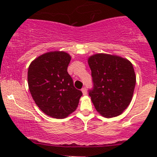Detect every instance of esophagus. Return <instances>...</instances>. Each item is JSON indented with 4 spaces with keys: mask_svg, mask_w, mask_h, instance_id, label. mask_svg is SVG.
<instances>
[{
    "mask_svg": "<svg viewBox=\"0 0 157 157\" xmlns=\"http://www.w3.org/2000/svg\"><path fill=\"white\" fill-rule=\"evenodd\" d=\"M81 91H82V93H83V95H84V96H86V95L87 94V92H86V89L85 87L82 89Z\"/></svg>",
    "mask_w": 157,
    "mask_h": 157,
    "instance_id": "1",
    "label": "esophagus"
}]
</instances>
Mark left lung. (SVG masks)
I'll return each mask as SVG.
<instances>
[{
  "label": "left lung",
  "instance_id": "8db88e82",
  "mask_svg": "<svg viewBox=\"0 0 157 157\" xmlns=\"http://www.w3.org/2000/svg\"><path fill=\"white\" fill-rule=\"evenodd\" d=\"M94 87L89 95L102 116L122 114L131 103L136 83L134 67L127 58L98 53L88 58Z\"/></svg>",
  "mask_w": 157,
  "mask_h": 157
}]
</instances>
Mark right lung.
I'll use <instances>...</instances> for the list:
<instances>
[{"instance_id": "obj_1", "label": "right lung", "mask_w": 157, "mask_h": 157, "mask_svg": "<svg viewBox=\"0 0 157 157\" xmlns=\"http://www.w3.org/2000/svg\"><path fill=\"white\" fill-rule=\"evenodd\" d=\"M71 57L53 51L35 58L28 69V86L33 100L45 115L64 118L77 109L83 95L67 73Z\"/></svg>"}]
</instances>
